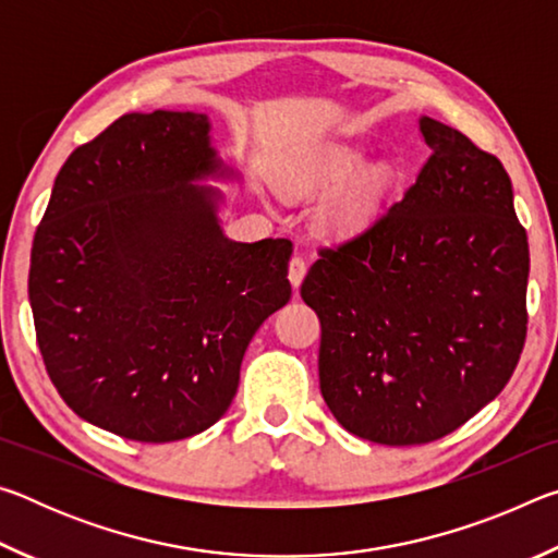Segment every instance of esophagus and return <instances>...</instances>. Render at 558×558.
Instances as JSON below:
<instances>
[{"mask_svg":"<svg viewBox=\"0 0 558 558\" xmlns=\"http://www.w3.org/2000/svg\"><path fill=\"white\" fill-rule=\"evenodd\" d=\"M305 272H307V260L295 253V256L290 258V266H288V278L292 282V288L302 286V278H305Z\"/></svg>","mask_w":558,"mask_h":558,"instance_id":"34e87169","label":"esophagus"}]
</instances>
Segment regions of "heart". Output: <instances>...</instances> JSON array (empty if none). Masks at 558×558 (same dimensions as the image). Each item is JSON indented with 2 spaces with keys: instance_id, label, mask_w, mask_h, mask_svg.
Instances as JSON below:
<instances>
[{
  "instance_id": "b5f03b06",
  "label": "heart",
  "mask_w": 558,
  "mask_h": 558,
  "mask_svg": "<svg viewBox=\"0 0 558 558\" xmlns=\"http://www.w3.org/2000/svg\"><path fill=\"white\" fill-rule=\"evenodd\" d=\"M362 149L354 147H327L307 159L300 169H292L282 179V186L292 196H310L317 192H327L337 184H342L349 174L362 165ZM393 182V172L386 162H374L359 169L356 175L339 189V194L323 214L325 229L347 239L369 229L376 216L381 211V204L389 194Z\"/></svg>"
}]
</instances>
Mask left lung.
Wrapping results in <instances>:
<instances>
[{
  "label": "left lung",
  "instance_id": "1",
  "mask_svg": "<svg viewBox=\"0 0 558 558\" xmlns=\"http://www.w3.org/2000/svg\"><path fill=\"white\" fill-rule=\"evenodd\" d=\"M428 162L379 221L319 258V389L381 446L448 436L505 389L526 337V231L495 155L421 118Z\"/></svg>",
  "mask_w": 558,
  "mask_h": 558
}]
</instances>
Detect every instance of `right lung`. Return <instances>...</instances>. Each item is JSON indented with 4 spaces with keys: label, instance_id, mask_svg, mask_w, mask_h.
<instances>
[{
    "label": "right lung",
    "instance_id": "right-lung-1",
    "mask_svg": "<svg viewBox=\"0 0 558 558\" xmlns=\"http://www.w3.org/2000/svg\"><path fill=\"white\" fill-rule=\"evenodd\" d=\"M202 112H128L65 159L36 229L29 302L46 372L83 421L140 442L214 426L245 349L290 300L288 239L219 223L231 177Z\"/></svg>",
    "mask_w": 558,
    "mask_h": 558
}]
</instances>
